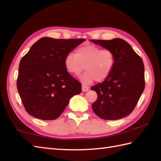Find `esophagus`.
I'll list each match as a JSON object with an SVG mask.
<instances>
[{
	"label": "esophagus",
	"instance_id": "obj_1",
	"mask_svg": "<svg viewBox=\"0 0 161 161\" xmlns=\"http://www.w3.org/2000/svg\"><path fill=\"white\" fill-rule=\"evenodd\" d=\"M88 90H89V87L86 86V85H82V91H83V92H87Z\"/></svg>",
	"mask_w": 161,
	"mask_h": 161
}]
</instances>
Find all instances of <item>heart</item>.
Wrapping results in <instances>:
<instances>
[{"label":"heart","instance_id":"b5f03b06","mask_svg":"<svg viewBox=\"0 0 161 161\" xmlns=\"http://www.w3.org/2000/svg\"><path fill=\"white\" fill-rule=\"evenodd\" d=\"M115 56L110 49H101L92 44H85L78 47L76 54L68 53L64 59V65L69 73L78 76L84 69L86 71L80 76L82 83L90 84L96 80H106L112 72Z\"/></svg>","mask_w":161,"mask_h":161}]
</instances>
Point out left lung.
<instances>
[{
	"instance_id": "8db88e82",
	"label": "left lung",
	"mask_w": 161,
	"mask_h": 161,
	"mask_svg": "<svg viewBox=\"0 0 161 161\" xmlns=\"http://www.w3.org/2000/svg\"><path fill=\"white\" fill-rule=\"evenodd\" d=\"M90 41L110 49L115 56L110 76L102 83L91 87L98 96L92 108L101 119H122L132 113L145 89V67L142 58L122 39Z\"/></svg>"
}]
</instances>
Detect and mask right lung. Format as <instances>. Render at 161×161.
Returning a JSON list of instances; mask_svg holds the SVG:
<instances>
[{
	"instance_id": "1",
	"label": "right lung",
	"mask_w": 161,
	"mask_h": 161,
	"mask_svg": "<svg viewBox=\"0 0 161 161\" xmlns=\"http://www.w3.org/2000/svg\"><path fill=\"white\" fill-rule=\"evenodd\" d=\"M85 40L42 37L21 60L17 90L25 110L43 120L55 119L74 95L81 92V84L64 65L65 56Z\"/></svg>"
}]
</instances>
